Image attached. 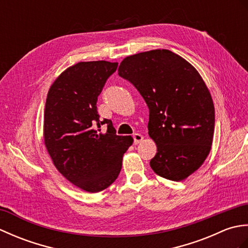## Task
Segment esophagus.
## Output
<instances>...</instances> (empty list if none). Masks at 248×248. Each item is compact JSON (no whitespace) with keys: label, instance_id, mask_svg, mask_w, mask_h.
<instances>
[{"label":"esophagus","instance_id":"34e87169","mask_svg":"<svg viewBox=\"0 0 248 248\" xmlns=\"http://www.w3.org/2000/svg\"><path fill=\"white\" fill-rule=\"evenodd\" d=\"M133 140H134V144L135 145H138V144H140L141 140H144V138H143V135L141 134H140V133H135L134 135H133Z\"/></svg>","mask_w":248,"mask_h":248}]
</instances>
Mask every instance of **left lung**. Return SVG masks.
I'll return each instance as SVG.
<instances>
[{
  "mask_svg": "<svg viewBox=\"0 0 248 248\" xmlns=\"http://www.w3.org/2000/svg\"><path fill=\"white\" fill-rule=\"evenodd\" d=\"M118 75L131 82L149 108L148 134L156 145L150 166L156 175L182 181L211 150L214 105L199 72L164 49L127 56Z\"/></svg>",
  "mask_w": 248,
  "mask_h": 248,
  "instance_id": "1",
  "label": "left lung"
}]
</instances>
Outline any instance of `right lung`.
Here are the masks:
<instances>
[{"label":"right lung","instance_id":"1","mask_svg":"<svg viewBox=\"0 0 248 248\" xmlns=\"http://www.w3.org/2000/svg\"><path fill=\"white\" fill-rule=\"evenodd\" d=\"M118 62H80L52 84L44 114V141L56 170L73 186L89 193L117 179L131 136L116 135L109 119L100 120L98 96ZM107 124L105 134L99 132Z\"/></svg>","mask_w":248,"mask_h":248}]
</instances>
